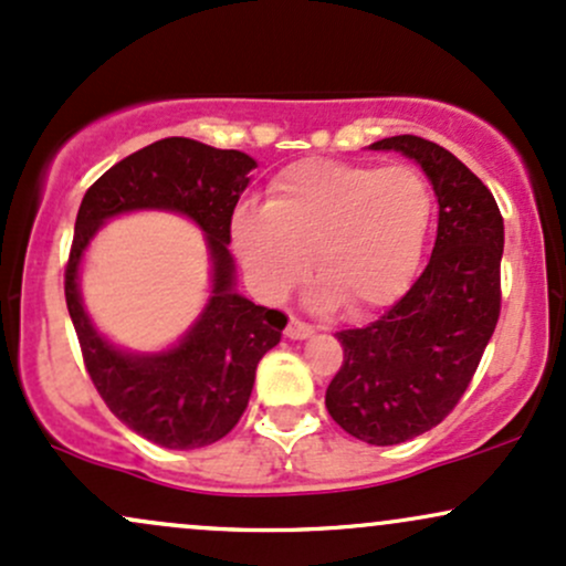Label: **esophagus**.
Segmentation results:
<instances>
[{
	"label": "esophagus",
	"instance_id": "esophagus-1",
	"mask_svg": "<svg viewBox=\"0 0 566 566\" xmlns=\"http://www.w3.org/2000/svg\"><path fill=\"white\" fill-rule=\"evenodd\" d=\"M284 333H287L290 340H308V337L314 335V327H308V324H305V322L295 319V316H290L287 329H284Z\"/></svg>",
	"mask_w": 566,
	"mask_h": 566
}]
</instances>
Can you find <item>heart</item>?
Returning a JSON list of instances; mask_svg holds the SVG:
<instances>
[{"instance_id": "1", "label": "heart", "mask_w": 566, "mask_h": 566, "mask_svg": "<svg viewBox=\"0 0 566 566\" xmlns=\"http://www.w3.org/2000/svg\"><path fill=\"white\" fill-rule=\"evenodd\" d=\"M431 220V186L415 167L308 159L271 180L265 207L233 216L231 244L265 301L301 284L311 255L319 303L365 316L405 295Z\"/></svg>"}]
</instances>
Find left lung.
<instances>
[{"label": "left lung", "mask_w": 566, "mask_h": 566, "mask_svg": "<svg viewBox=\"0 0 566 566\" xmlns=\"http://www.w3.org/2000/svg\"><path fill=\"white\" fill-rule=\"evenodd\" d=\"M373 151H399L426 172L439 205L423 274L378 322L343 329V367L324 405L367 444H401L439 426L476 373L500 316L503 218L482 180L437 143L394 135Z\"/></svg>", "instance_id": "left-lung-1"}]
</instances>
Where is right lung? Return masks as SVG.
Wrapping results in <instances>:
<instances>
[{
	"label": "right lung",
	"mask_w": 566,
	"mask_h": 566,
	"mask_svg": "<svg viewBox=\"0 0 566 566\" xmlns=\"http://www.w3.org/2000/svg\"><path fill=\"white\" fill-rule=\"evenodd\" d=\"M258 161L191 138H165L129 154L84 193L66 269V305L84 365L108 409L167 450L216 444L239 423L258 361L282 340L287 316L237 292L231 216ZM129 211H172L206 233L211 295L172 347L129 352L101 334L81 297V263L94 233Z\"/></svg>",
	"instance_id": "add662e5"
}]
</instances>
